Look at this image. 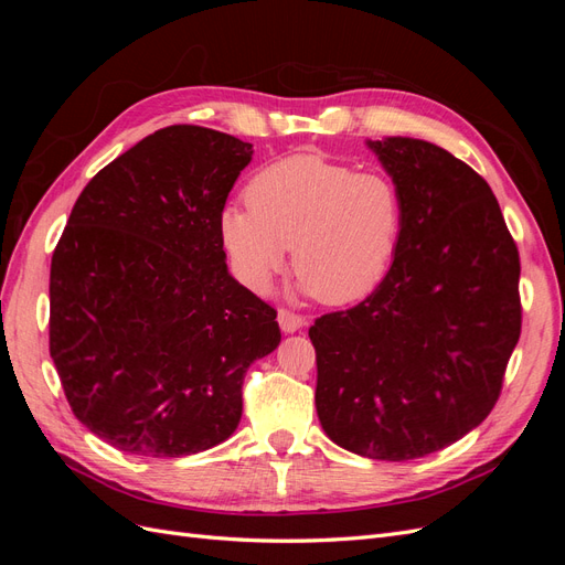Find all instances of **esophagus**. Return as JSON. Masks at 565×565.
<instances>
[{"instance_id": "1", "label": "esophagus", "mask_w": 565, "mask_h": 565, "mask_svg": "<svg viewBox=\"0 0 565 565\" xmlns=\"http://www.w3.org/2000/svg\"><path fill=\"white\" fill-rule=\"evenodd\" d=\"M278 322L282 332H297L301 324H303V316L295 313V311H287V309H280L278 311Z\"/></svg>"}]
</instances>
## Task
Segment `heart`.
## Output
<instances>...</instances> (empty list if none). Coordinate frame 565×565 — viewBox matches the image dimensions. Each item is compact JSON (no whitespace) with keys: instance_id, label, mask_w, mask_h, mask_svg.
I'll list each match as a JSON object with an SVG mask.
<instances>
[{"instance_id":"b5f03b06","label":"heart","mask_w":565,"mask_h":565,"mask_svg":"<svg viewBox=\"0 0 565 565\" xmlns=\"http://www.w3.org/2000/svg\"><path fill=\"white\" fill-rule=\"evenodd\" d=\"M245 198L221 212L218 235L254 292L280 276L289 247L301 287L324 303L370 295L396 256L403 195L384 174L297 156L259 169Z\"/></svg>"}]
</instances>
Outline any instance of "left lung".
<instances>
[{
    "label": "left lung",
    "mask_w": 565,
    "mask_h": 565,
    "mask_svg": "<svg viewBox=\"0 0 565 565\" xmlns=\"http://www.w3.org/2000/svg\"><path fill=\"white\" fill-rule=\"evenodd\" d=\"M403 195L382 282L316 318V409L355 455L405 461L448 448L502 393L521 337L519 247L488 181L429 141H370Z\"/></svg>",
    "instance_id": "8db88e82"
}]
</instances>
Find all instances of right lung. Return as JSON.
Listing matches in <instances>:
<instances>
[{
    "mask_svg": "<svg viewBox=\"0 0 565 565\" xmlns=\"http://www.w3.org/2000/svg\"><path fill=\"white\" fill-rule=\"evenodd\" d=\"M252 143L172 125L84 185L51 256L49 353L73 415L113 448L183 457L226 440L278 311L228 276L218 216Z\"/></svg>",
    "mask_w": 565,
    "mask_h": 565,
    "instance_id": "obj_1",
    "label": "right lung"
}]
</instances>
